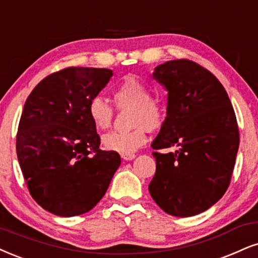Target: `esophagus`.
<instances>
[{
	"label": "esophagus",
	"mask_w": 258,
	"mask_h": 258,
	"mask_svg": "<svg viewBox=\"0 0 258 258\" xmlns=\"http://www.w3.org/2000/svg\"><path fill=\"white\" fill-rule=\"evenodd\" d=\"M120 157H122L123 160L128 161V160H133V159H135L136 155L133 154V153L132 154H120Z\"/></svg>",
	"instance_id": "obj_1"
}]
</instances>
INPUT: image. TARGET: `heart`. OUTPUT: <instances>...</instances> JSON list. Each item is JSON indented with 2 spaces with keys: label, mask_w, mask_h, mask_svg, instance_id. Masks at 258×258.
<instances>
[{
  "label": "heart",
  "mask_w": 258,
  "mask_h": 258,
  "mask_svg": "<svg viewBox=\"0 0 258 258\" xmlns=\"http://www.w3.org/2000/svg\"><path fill=\"white\" fill-rule=\"evenodd\" d=\"M113 101L120 110L133 109L132 122L136 128L130 132L107 133L103 136L104 147L122 154H132L145 145L146 129L155 130L164 122L161 105L152 99V92L135 78H126L113 92ZM88 113L98 129L110 128L113 120V109L101 98H94L88 105Z\"/></svg>",
  "instance_id": "obj_1"
}]
</instances>
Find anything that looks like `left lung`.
<instances>
[{
  "label": "left lung",
  "mask_w": 258,
  "mask_h": 258,
  "mask_svg": "<svg viewBox=\"0 0 258 258\" xmlns=\"http://www.w3.org/2000/svg\"><path fill=\"white\" fill-rule=\"evenodd\" d=\"M153 79L167 91L166 118L153 149L157 163L149 183L155 203L173 217H194L226 192L233 172L239 130L231 100L220 81L189 59L154 68Z\"/></svg>",
  "instance_id": "1"
}]
</instances>
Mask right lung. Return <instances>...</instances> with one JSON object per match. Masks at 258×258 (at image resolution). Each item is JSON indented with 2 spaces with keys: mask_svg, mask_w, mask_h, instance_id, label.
Masks as SVG:
<instances>
[{
  "mask_svg": "<svg viewBox=\"0 0 258 258\" xmlns=\"http://www.w3.org/2000/svg\"><path fill=\"white\" fill-rule=\"evenodd\" d=\"M105 68L71 67L46 76L28 95L17 135V154L34 201L58 217L90 212L120 165L117 152L99 149L88 105L110 81Z\"/></svg>",
  "mask_w": 258,
  "mask_h": 258,
  "instance_id": "obj_1",
  "label": "right lung"
}]
</instances>
